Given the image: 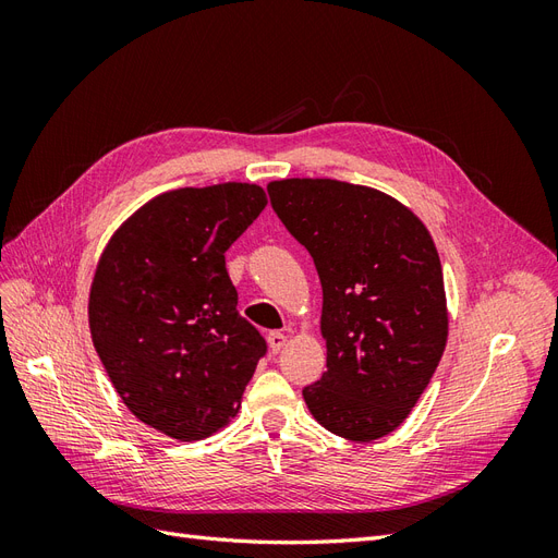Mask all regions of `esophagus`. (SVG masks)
I'll return each instance as SVG.
<instances>
[{"label":"esophagus","instance_id":"34e87169","mask_svg":"<svg viewBox=\"0 0 558 558\" xmlns=\"http://www.w3.org/2000/svg\"><path fill=\"white\" fill-rule=\"evenodd\" d=\"M267 342H269V351L279 353V351L286 347V342H289V337H286V335L279 332V330H275V332L267 335Z\"/></svg>","mask_w":558,"mask_h":558}]
</instances>
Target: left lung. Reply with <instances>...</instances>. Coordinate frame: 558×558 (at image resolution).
<instances>
[{
    "label": "left lung",
    "instance_id": "left-lung-1",
    "mask_svg": "<svg viewBox=\"0 0 558 558\" xmlns=\"http://www.w3.org/2000/svg\"><path fill=\"white\" fill-rule=\"evenodd\" d=\"M267 193L310 251L324 291L326 373L302 398L326 430L379 440L410 416L447 347L445 277L430 232L369 185L281 179Z\"/></svg>",
    "mask_w": 558,
    "mask_h": 558
}]
</instances>
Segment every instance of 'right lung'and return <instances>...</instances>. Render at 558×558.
<instances>
[{
  "mask_svg": "<svg viewBox=\"0 0 558 558\" xmlns=\"http://www.w3.org/2000/svg\"><path fill=\"white\" fill-rule=\"evenodd\" d=\"M265 205L256 183L167 191L125 218L95 267L97 356L125 408L174 440L226 428L267 349L226 269V251Z\"/></svg>",
  "mask_w": 558,
  "mask_h": 558,
  "instance_id": "add662e5",
  "label": "right lung"
}]
</instances>
